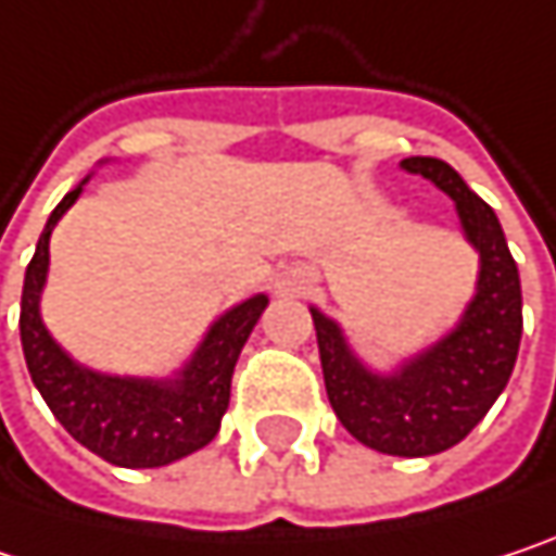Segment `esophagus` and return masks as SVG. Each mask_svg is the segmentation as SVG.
Returning a JSON list of instances; mask_svg holds the SVG:
<instances>
[{
  "instance_id": "obj_1",
  "label": "esophagus",
  "mask_w": 556,
  "mask_h": 556,
  "mask_svg": "<svg viewBox=\"0 0 556 556\" xmlns=\"http://www.w3.org/2000/svg\"><path fill=\"white\" fill-rule=\"evenodd\" d=\"M305 282H308V274L299 270V267H295V270H286V274L279 277V286H282V289H302Z\"/></svg>"
}]
</instances>
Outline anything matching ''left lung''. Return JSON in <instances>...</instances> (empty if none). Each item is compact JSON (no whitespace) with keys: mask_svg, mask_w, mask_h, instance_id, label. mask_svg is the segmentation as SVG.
Wrapping results in <instances>:
<instances>
[{"mask_svg":"<svg viewBox=\"0 0 556 556\" xmlns=\"http://www.w3.org/2000/svg\"><path fill=\"white\" fill-rule=\"evenodd\" d=\"M399 167L451 195L460 235L477 251V282L460 318L421 351L377 370L354 351L338 318L318 305L308 312L341 425L380 454L431 457L460 444L508 383L521 344V279L496 212L457 169L434 157H408Z\"/></svg>","mask_w":556,"mask_h":556,"instance_id":"1","label":"left lung"}]
</instances>
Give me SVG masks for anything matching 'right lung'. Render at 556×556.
<instances>
[{
	"label": "right lung",
	"instance_id": "obj_1",
	"mask_svg": "<svg viewBox=\"0 0 556 556\" xmlns=\"http://www.w3.org/2000/svg\"><path fill=\"white\" fill-rule=\"evenodd\" d=\"M89 176L60 199L25 270L18 318L25 364L56 421L83 447L128 470L167 467L202 451L218 434L231 399L235 364L270 299L267 292H254L251 299L225 308L205 328L192 354L167 377L105 374L79 364L48 331L41 295L51 270V235L83 195Z\"/></svg>",
	"mask_w": 556,
	"mask_h": 556
}]
</instances>
